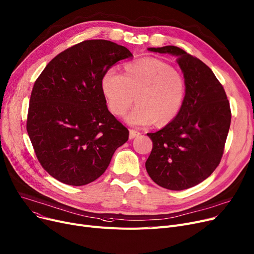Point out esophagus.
<instances>
[{"label":"esophagus","mask_w":254,"mask_h":254,"mask_svg":"<svg viewBox=\"0 0 254 254\" xmlns=\"http://www.w3.org/2000/svg\"><path fill=\"white\" fill-rule=\"evenodd\" d=\"M140 135V132L135 130V129H130L129 130V139H134Z\"/></svg>","instance_id":"obj_1"}]
</instances>
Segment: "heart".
I'll return each mask as SVG.
<instances>
[{
  "label": "heart",
  "instance_id": "heart-1",
  "mask_svg": "<svg viewBox=\"0 0 254 254\" xmlns=\"http://www.w3.org/2000/svg\"><path fill=\"white\" fill-rule=\"evenodd\" d=\"M102 89L109 109L124 115L135 101L138 105L125 118L132 127L164 126L179 114L185 97L183 76L169 64L143 58L125 66V73L114 69L102 78Z\"/></svg>",
  "mask_w": 254,
  "mask_h": 254
}]
</instances>
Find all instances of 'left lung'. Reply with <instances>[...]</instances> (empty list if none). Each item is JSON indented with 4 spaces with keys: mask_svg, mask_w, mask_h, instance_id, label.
<instances>
[{
    "mask_svg": "<svg viewBox=\"0 0 254 254\" xmlns=\"http://www.w3.org/2000/svg\"><path fill=\"white\" fill-rule=\"evenodd\" d=\"M148 50L177 58L185 97L175 119L147 134L153 147L145 167L162 188L188 190L208 178L220 163L231 126L230 103L214 73L202 61L176 46Z\"/></svg>",
    "mask_w": 254,
    "mask_h": 254,
    "instance_id": "left-lung-1",
    "label": "left lung"
}]
</instances>
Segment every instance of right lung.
<instances>
[{"label": "right lung", "mask_w": 254, "mask_h": 254, "mask_svg": "<svg viewBox=\"0 0 254 254\" xmlns=\"http://www.w3.org/2000/svg\"><path fill=\"white\" fill-rule=\"evenodd\" d=\"M125 46L86 40L49 62L34 84L26 129L48 174L73 186L98 179L128 130L107 108L102 78L131 59Z\"/></svg>", "instance_id": "add662e5"}]
</instances>
